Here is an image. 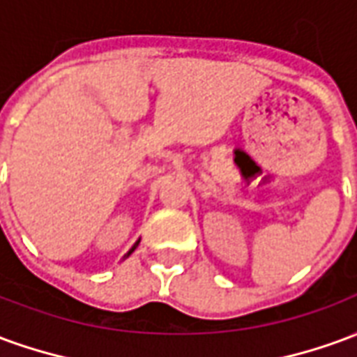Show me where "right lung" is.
Wrapping results in <instances>:
<instances>
[{"label":"right lung","instance_id":"add662e5","mask_svg":"<svg viewBox=\"0 0 357 357\" xmlns=\"http://www.w3.org/2000/svg\"><path fill=\"white\" fill-rule=\"evenodd\" d=\"M133 250H135V247H133V248H132V250H130V252H128V255H126V256H130V255H132ZM126 256H124V258H126Z\"/></svg>","mask_w":357,"mask_h":357}]
</instances>
